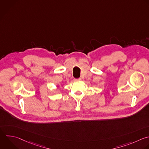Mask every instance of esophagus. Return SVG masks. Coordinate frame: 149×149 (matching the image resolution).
I'll return each mask as SVG.
<instances>
[{
	"mask_svg": "<svg viewBox=\"0 0 149 149\" xmlns=\"http://www.w3.org/2000/svg\"><path fill=\"white\" fill-rule=\"evenodd\" d=\"M81 79V78H79V79H74V81H80Z\"/></svg>",
	"mask_w": 149,
	"mask_h": 149,
	"instance_id": "obj_1",
	"label": "esophagus"
}]
</instances>
